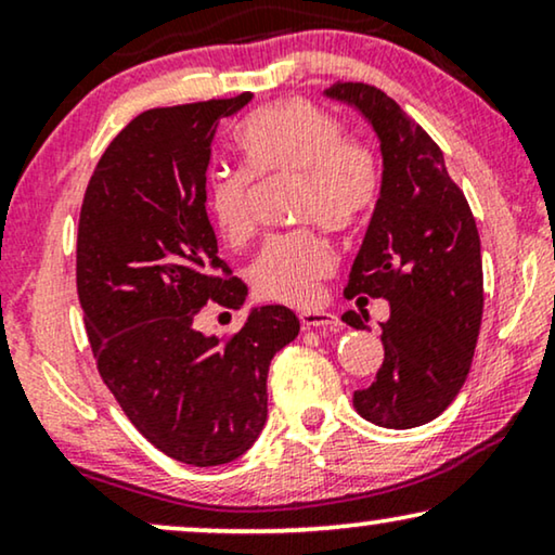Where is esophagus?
<instances>
[{
	"label": "esophagus",
	"mask_w": 555,
	"mask_h": 555,
	"mask_svg": "<svg viewBox=\"0 0 555 555\" xmlns=\"http://www.w3.org/2000/svg\"><path fill=\"white\" fill-rule=\"evenodd\" d=\"M299 322L304 330H334L339 326V317L332 314V311H322V309H304L299 311Z\"/></svg>",
	"instance_id": "1"
}]
</instances>
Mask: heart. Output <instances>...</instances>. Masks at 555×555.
Instances as JSON below:
<instances>
[{
  "mask_svg": "<svg viewBox=\"0 0 555 555\" xmlns=\"http://www.w3.org/2000/svg\"><path fill=\"white\" fill-rule=\"evenodd\" d=\"M238 168L218 170L203 189L210 229L229 248H244L256 236L254 185L271 176H299L294 191L296 221L345 229L372 196V178L341 125L301 98L256 107L233 130ZM337 269L332 244L311 229L271 236L248 276L261 299L307 304Z\"/></svg>",
  "mask_w": 555,
  "mask_h": 555,
  "instance_id": "obj_1",
  "label": "heart"
}]
</instances>
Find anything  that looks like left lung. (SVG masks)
<instances>
[{
    "instance_id": "left-lung-1",
    "label": "left lung",
    "mask_w": 555,
    "mask_h": 555,
    "mask_svg": "<svg viewBox=\"0 0 555 555\" xmlns=\"http://www.w3.org/2000/svg\"><path fill=\"white\" fill-rule=\"evenodd\" d=\"M324 95L372 122L385 166L345 288L347 299L389 301L379 324L385 362L357 389L354 408L374 425L408 430L448 410L470 372L482 319L478 225L440 147L392 98L364 82H334ZM341 319L364 330L370 314Z\"/></svg>"
}]
</instances>
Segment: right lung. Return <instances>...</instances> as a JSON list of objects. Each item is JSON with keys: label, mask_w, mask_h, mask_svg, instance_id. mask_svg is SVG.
Returning <instances> with one entry per match:
<instances>
[{"label": "right lung", "mask_w": 555, "mask_h": 555, "mask_svg": "<svg viewBox=\"0 0 555 555\" xmlns=\"http://www.w3.org/2000/svg\"><path fill=\"white\" fill-rule=\"evenodd\" d=\"M251 95L153 107L113 138L77 225V296L98 372L138 433L178 463L236 460L267 423V374L299 319L261 307L231 337L193 319L241 309L248 288L218 259L203 208L210 140Z\"/></svg>", "instance_id": "add662e5"}]
</instances>
